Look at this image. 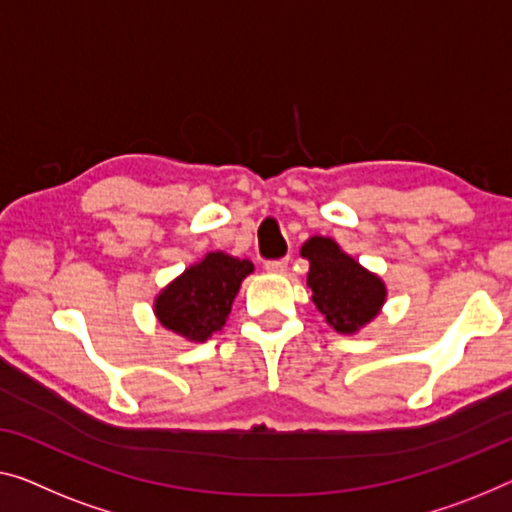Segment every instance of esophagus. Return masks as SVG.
Returning a JSON list of instances; mask_svg holds the SVG:
<instances>
[{"instance_id": "1", "label": "esophagus", "mask_w": 512, "mask_h": 512, "mask_svg": "<svg viewBox=\"0 0 512 512\" xmlns=\"http://www.w3.org/2000/svg\"><path fill=\"white\" fill-rule=\"evenodd\" d=\"M287 259H269V262L264 264V269L269 273H285L287 271Z\"/></svg>"}]
</instances>
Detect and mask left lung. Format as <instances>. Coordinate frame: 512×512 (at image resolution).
<instances>
[{
    "label": "left lung",
    "instance_id": "8db88e82",
    "mask_svg": "<svg viewBox=\"0 0 512 512\" xmlns=\"http://www.w3.org/2000/svg\"><path fill=\"white\" fill-rule=\"evenodd\" d=\"M310 262L312 303L338 333H356L379 315L386 301L384 280L363 269L329 236H310L301 246Z\"/></svg>",
    "mask_w": 512,
    "mask_h": 512
}]
</instances>
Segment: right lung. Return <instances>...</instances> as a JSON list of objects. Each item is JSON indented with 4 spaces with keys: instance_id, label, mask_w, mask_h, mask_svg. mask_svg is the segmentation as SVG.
I'll use <instances>...</instances> for the list:
<instances>
[{
    "instance_id": "right-lung-1",
    "label": "right lung",
    "mask_w": 512,
    "mask_h": 512,
    "mask_svg": "<svg viewBox=\"0 0 512 512\" xmlns=\"http://www.w3.org/2000/svg\"><path fill=\"white\" fill-rule=\"evenodd\" d=\"M253 262L232 255L207 253L202 262L188 266L156 296L154 312L167 331L190 342H204L220 331Z\"/></svg>"
}]
</instances>
